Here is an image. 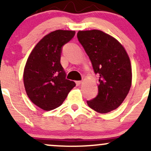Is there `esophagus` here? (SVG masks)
I'll return each mask as SVG.
<instances>
[{
  "instance_id": "1",
  "label": "esophagus",
  "mask_w": 151,
  "mask_h": 151,
  "mask_svg": "<svg viewBox=\"0 0 151 151\" xmlns=\"http://www.w3.org/2000/svg\"><path fill=\"white\" fill-rule=\"evenodd\" d=\"M81 83H82L81 81H76V84H77V86H79Z\"/></svg>"
}]
</instances>
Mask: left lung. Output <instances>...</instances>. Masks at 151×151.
Here are the masks:
<instances>
[{
  "label": "left lung",
  "mask_w": 151,
  "mask_h": 151,
  "mask_svg": "<svg viewBox=\"0 0 151 151\" xmlns=\"http://www.w3.org/2000/svg\"><path fill=\"white\" fill-rule=\"evenodd\" d=\"M77 37L99 74L97 96L87 101L91 109L106 114L117 109L131 89L132 69L125 48L116 38L99 30H80Z\"/></svg>",
  "instance_id": "1"
}]
</instances>
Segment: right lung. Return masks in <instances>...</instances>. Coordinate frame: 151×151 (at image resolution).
<instances>
[{"mask_svg": "<svg viewBox=\"0 0 151 151\" xmlns=\"http://www.w3.org/2000/svg\"><path fill=\"white\" fill-rule=\"evenodd\" d=\"M75 35L74 30H57L44 36L32 50L23 72L27 96L37 106L51 111L62 104L75 82L66 79L60 63L62 47Z\"/></svg>", "mask_w": 151, "mask_h": 151, "instance_id": "obj_1", "label": "right lung"}]
</instances>
